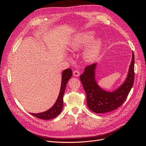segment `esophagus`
I'll list each match as a JSON object with an SVG mask.
<instances>
[{"instance_id": "esophagus-1", "label": "esophagus", "mask_w": 146, "mask_h": 146, "mask_svg": "<svg viewBox=\"0 0 146 146\" xmlns=\"http://www.w3.org/2000/svg\"><path fill=\"white\" fill-rule=\"evenodd\" d=\"M73 75H74V76H76V77H78V76L80 75V73H79V72L78 70H74V71H73Z\"/></svg>"}]
</instances>
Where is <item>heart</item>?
Returning a JSON list of instances; mask_svg holds the SVG:
<instances>
[{
  "label": "heart",
  "instance_id": "b5f03b06",
  "mask_svg": "<svg viewBox=\"0 0 146 146\" xmlns=\"http://www.w3.org/2000/svg\"><path fill=\"white\" fill-rule=\"evenodd\" d=\"M94 37L93 33L86 32L80 33L76 36L72 42L71 48L73 51H77L87 45ZM102 42L100 39H96L91 41L84 50L85 58L89 61H95L99 56L102 48Z\"/></svg>",
  "mask_w": 146,
  "mask_h": 146
}]
</instances>
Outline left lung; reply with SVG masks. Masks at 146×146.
<instances>
[{"instance_id":"obj_1","label":"left lung","mask_w":146,"mask_h":146,"mask_svg":"<svg viewBox=\"0 0 146 146\" xmlns=\"http://www.w3.org/2000/svg\"><path fill=\"white\" fill-rule=\"evenodd\" d=\"M96 63L88 66L80 79L86 94L89 108L95 113H102L112 111L122 105L131 90L134 80V54L133 52L128 76L124 83L116 90L109 92L98 86L95 78Z\"/></svg>"}]
</instances>
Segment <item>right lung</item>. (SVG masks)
<instances>
[{"instance_id": "add662e5", "label": "right lung", "mask_w": 146, "mask_h": 146, "mask_svg": "<svg viewBox=\"0 0 146 146\" xmlns=\"http://www.w3.org/2000/svg\"><path fill=\"white\" fill-rule=\"evenodd\" d=\"M72 76V70L70 68H67L62 73V80L61 83V88L60 94L57 101L51 108L47 111L38 113H31L32 115L38 118L42 119H51L56 118L60 113L63 107V95L66 89V85L68 80L70 79Z\"/></svg>"}]
</instances>
